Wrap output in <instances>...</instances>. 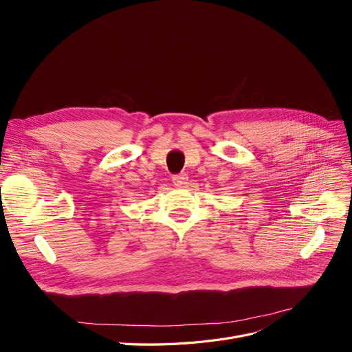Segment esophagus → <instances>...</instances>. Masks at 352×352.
<instances>
[{"label": "esophagus", "mask_w": 352, "mask_h": 352, "mask_svg": "<svg viewBox=\"0 0 352 352\" xmlns=\"http://www.w3.org/2000/svg\"><path fill=\"white\" fill-rule=\"evenodd\" d=\"M186 182H188V175H186V173H179V175H175V176H173V184H175V186H177V188L185 186Z\"/></svg>", "instance_id": "1"}]
</instances>
